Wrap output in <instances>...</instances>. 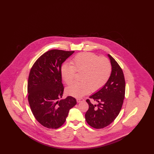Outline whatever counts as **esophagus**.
<instances>
[{
	"mask_svg": "<svg viewBox=\"0 0 154 154\" xmlns=\"http://www.w3.org/2000/svg\"><path fill=\"white\" fill-rule=\"evenodd\" d=\"M84 99H82V98H78L77 99V102L78 103L81 102H84Z\"/></svg>",
	"mask_w": 154,
	"mask_h": 154,
	"instance_id": "34e87169",
	"label": "esophagus"
}]
</instances>
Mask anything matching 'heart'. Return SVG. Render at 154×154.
<instances>
[{"instance_id":"1","label":"heart","mask_w":154,"mask_h":154,"mask_svg":"<svg viewBox=\"0 0 154 154\" xmlns=\"http://www.w3.org/2000/svg\"><path fill=\"white\" fill-rule=\"evenodd\" d=\"M62 80L69 85L73 82L75 73H81L80 83L74 84L66 89L68 95L80 97L103 88L110 78L111 66L106 57H99L91 52H82L75 55L70 65H63L60 69Z\"/></svg>"}]
</instances>
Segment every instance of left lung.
Segmentation results:
<instances>
[{"label": "left lung", "mask_w": 154, "mask_h": 154, "mask_svg": "<svg viewBox=\"0 0 154 154\" xmlns=\"http://www.w3.org/2000/svg\"><path fill=\"white\" fill-rule=\"evenodd\" d=\"M112 66L110 78L105 85L94 95L89 97L97 102L93 104L87 99L89 109L85 117L87 122L95 129L104 128L112 123L121 110L125 94V81L121 67L116 60L108 55Z\"/></svg>", "instance_id": "1"}]
</instances>
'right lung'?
<instances>
[{"label":"right lung","instance_id":"1","mask_svg":"<svg viewBox=\"0 0 154 154\" xmlns=\"http://www.w3.org/2000/svg\"><path fill=\"white\" fill-rule=\"evenodd\" d=\"M51 50L41 55L32 67L28 81V99L37 121L44 127L55 129L65 123L76 99L67 96L60 100L64 87L60 69L62 63L74 53Z\"/></svg>","mask_w":154,"mask_h":154}]
</instances>
